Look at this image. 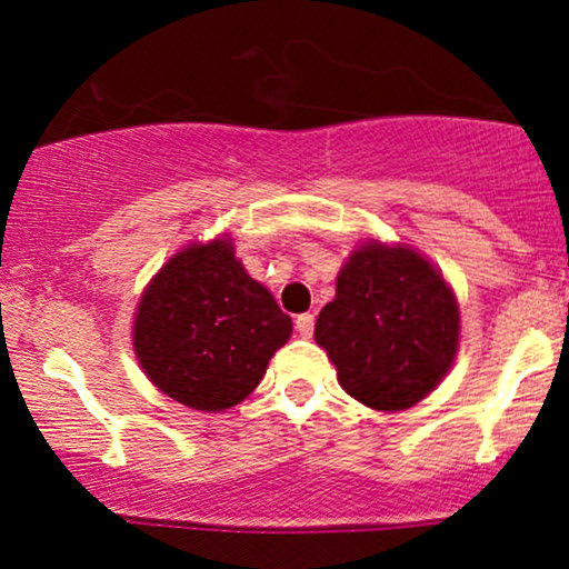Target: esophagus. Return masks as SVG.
<instances>
[{
  "instance_id": "esophagus-1",
  "label": "esophagus",
  "mask_w": 569,
  "mask_h": 569,
  "mask_svg": "<svg viewBox=\"0 0 569 569\" xmlns=\"http://www.w3.org/2000/svg\"><path fill=\"white\" fill-rule=\"evenodd\" d=\"M297 331L299 337H312V329H316V316H310V312H302V316H297Z\"/></svg>"
}]
</instances>
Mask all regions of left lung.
<instances>
[{"label": "left lung", "mask_w": 569, "mask_h": 569, "mask_svg": "<svg viewBox=\"0 0 569 569\" xmlns=\"http://www.w3.org/2000/svg\"><path fill=\"white\" fill-rule=\"evenodd\" d=\"M339 385L380 411L422 401L452 367L460 342L455 293L411 248L367 243L350 253L337 297L316 323Z\"/></svg>", "instance_id": "1"}]
</instances>
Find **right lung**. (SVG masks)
<instances>
[{
	"label": "right lung",
	"mask_w": 569,
	"mask_h": 569,
	"mask_svg": "<svg viewBox=\"0 0 569 569\" xmlns=\"http://www.w3.org/2000/svg\"><path fill=\"white\" fill-rule=\"evenodd\" d=\"M291 337V318L234 259L230 240L189 246L143 291L133 323L141 369L200 411L240 403Z\"/></svg>",
	"instance_id": "obj_1"
}]
</instances>
